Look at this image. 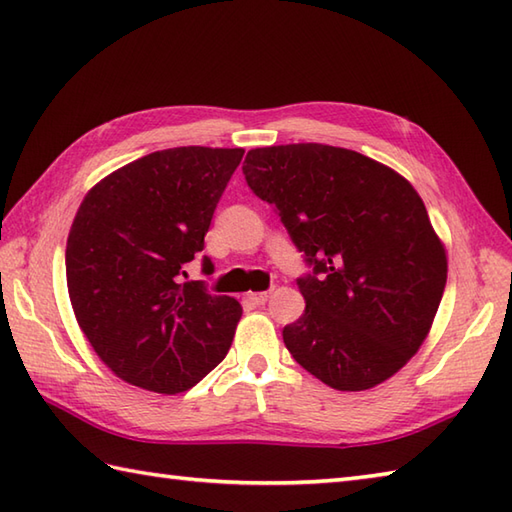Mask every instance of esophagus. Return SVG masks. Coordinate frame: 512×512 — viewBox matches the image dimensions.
<instances>
[{"label": "esophagus", "instance_id": "1", "mask_svg": "<svg viewBox=\"0 0 512 512\" xmlns=\"http://www.w3.org/2000/svg\"><path fill=\"white\" fill-rule=\"evenodd\" d=\"M268 297H270V292H248V295H246V299L253 301L255 306H264Z\"/></svg>", "mask_w": 512, "mask_h": 512}]
</instances>
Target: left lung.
Here are the masks:
<instances>
[{
    "mask_svg": "<svg viewBox=\"0 0 512 512\" xmlns=\"http://www.w3.org/2000/svg\"><path fill=\"white\" fill-rule=\"evenodd\" d=\"M248 187L275 204L314 275L306 312L284 328L292 358L339 391H365L420 350L447 286V250L407 178L358 151L250 149Z\"/></svg>",
    "mask_w": 512,
    "mask_h": 512,
    "instance_id": "left-lung-1",
    "label": "left lung"
}]
</instances>
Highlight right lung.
Returning a JSON list of instances; mask_svg holds the SVG:
<instances>
[{
  "instance_id": "1",
  "label": "right lung",
  "mask_w": 512,
  "mask_h": 512,
  "mask_svg": "<svg viewBox=\"0 0 512 512\" xmlns=\"http://www.w3.org/2000/svg\"><path fill=\"white\" fill-rule=\"evenodd\" d=\"M242 156L239 147L162 149L85 193L65 246L70 303L96 356L125 383L180 394L231 347L239 301L180 275L204 248Z\"/></svg>"
}]
</instances>
